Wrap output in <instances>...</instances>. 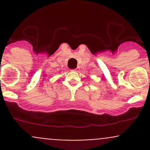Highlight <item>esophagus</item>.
I'll list each match as a JSON object with an SVG mask.
<instances>
[{"mask_svg": "<svg viewBox=\"0 0 150 150\" xmlns=\"http://www.w3.org/2000/svg\"><path fill=\"white\" fill-rule=\"evenodd\" d=\"M74 70H75V72H79V70H80V67H78L75 68V69H74Z\"/></svg>", "mask_w": 150, "mask_h": 150, "instance_id": "34e87169", "label": "esophagus"}]
</instances>
